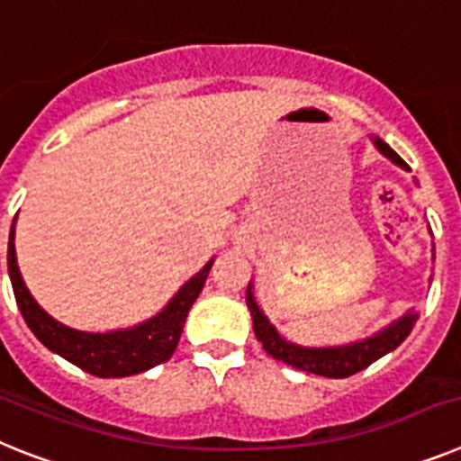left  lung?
<instances>
[{
	"mask_svg": "<svg viewBox=\"0 0 461 461\" xmlns=\"http://www.w3.org/2000/svg\"><path fill=\"white\" fill-rule=\"evenodd\" d=\"M373 142L392 164L401 166L403 171H410L408 164H405L403 158L398 157L384 140H380V138H375L373 135ZM434 250L436 249H431V253H434ZM431 258L436 260V253L431 255ZM246 304H249L250 319H253L255 338L260 339L267 354L274 356L276 361H284L285 366H293V368L304 370V373L323 375V377H349V375H356L358 370L368 368L370 363H375L377 358H382V356H386L389 351L396 349L398 344L403 342L410 335V330L415 326V321L420 319L417 309L412 307L408 309L403 316H398L396 321H392L389 326H384L382 330L370 335V338L356 339V342L349 344H335V347H304V344L285 339L284 335L276 330V326H274L272 321L267 319L265 312H262L260 304H258V300H255L253 281H250L249 290H246Z\"/></svg>",
	"mask_w": 461,
	"mask_h": 461,
	"instance_id": "1",
	"label": "left lung"
}]
</instances>
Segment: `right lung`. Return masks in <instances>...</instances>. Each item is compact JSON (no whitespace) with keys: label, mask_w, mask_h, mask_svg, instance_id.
<instances>
[{"label":"right lung","mask_w":461,"mask_h":461,"mask_svg":"<svg viewBox=\"0 0 461 461\" xmlns=\"http://www.w3.org/2000/svg\"><path fill=\"white\" fill-rule=\"evenodd\" d=\"M14 239L15 218L9 234V278L27 328L46 349L63 356L65 361L75 363L77 368L86 370L95 377H129V375L145 373L158 363L168 361L180 342L189 309L203 290L208 272L215 262V258H211L194 276L180 285V290L166 303V307L149 319L131 328L91 332L65 326L40 307L21 276Z\"/></svg>","instance_id":"1"}]
</instances>
